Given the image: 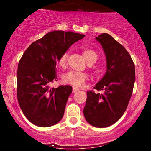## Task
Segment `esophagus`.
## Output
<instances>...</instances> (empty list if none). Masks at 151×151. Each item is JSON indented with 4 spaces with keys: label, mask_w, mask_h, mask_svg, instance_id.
<instances>
[{
    "label": "esophagus",
    "mask_w": 151,
    "mask_h": 151,
    "mask_svg": "<svg viewBox=\"0 0 151 151\" xmlns=\"http://www.w3.org/2000/svg\"><path fill=\"white\" fill-rule=\"evenodd\" d=\"M78 91H79V89H78V88L75 87V86H73V88H72V91H73L74 93L77 92Z\"/></svg>",
    "instance_id": "34e87169"
}]
</instances>
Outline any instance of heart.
<instances>
[{"mask_svg": "<svg viewBox=\"0 0 151 151\" xmlns=\"http://www.w3.org/2000/svg\"><path fill=\"white\" fill-rule=\"evenodd\" d=\"M82 55L86 61L87 62V63L90 64V65L96 62L98 59L97 53L94 50L90 49V48L83 49ZM67 57H68V54L67 52H65L59 58L58 65H60V67H62V68L65 67L67 65ZM88 79H89V76L87 74L84 73V72H76V71L67 72L62 77V79L65 84H71V85L77 86V87L82 86Z\"/></svg>", "mask_w": 151, "mask_h": 151, "instance_id": "obj_1", "label": "heart"}]
</instances>
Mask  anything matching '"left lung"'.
Listing matches in <instances>:
<instances>
[{
	"label": "left lung",
	"mask_w": 151,
	"mask_h": 151,
	"mask_svg": "<svg viewBox=\"0 0 151 151\" xmlns=\"http://www.w3.org/2000/svg\"><path fill=\"white\" fill-rule=\"evenodd\" d=\"M96 39L105 52L107 71L93 87L103 93L87 91L84 115L91 126L104 128L115 124L127 108L136 80L135 65L125 47L110 35Z\"/></svg>",
	"instance_id": "1"
}]
</instances>
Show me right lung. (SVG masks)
I'll use <instances>...</instances> for the list:
<instances>
[{"label":"right lung","instance_id":"right-lung-1","mask_svg":"<svg viewBox=\"0 0 151 151\" xmlns=\"http://www.w3.org/2000/svg\"><path fill=\"white\" fill-rule=\"evenodd\" d=\"M84 35L57 30L35 41L22 55L17 72V97L26 118L40 127L58 124L63 117L70 85L50 88L57 81V62Z\"/></svg>","mask_w":151,"mask_h":151}]
</instances>
